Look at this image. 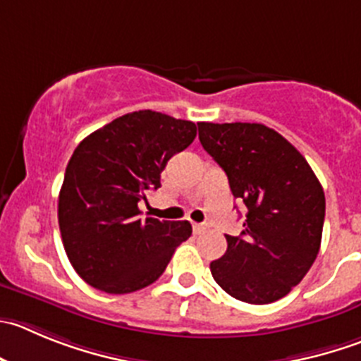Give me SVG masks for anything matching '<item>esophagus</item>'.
I'll return each mask as SVG.
<instances>
[{
  "instance_id": "obj_1",
  "label": "esophagus",
  "mask_w": 361,
  "mask_h": 361,
  "mask_svg": "<svg viewBox=\"0 0 361 361\" xmlns=\"http://www.w3.org/2000/svg\"><path fill=\"white\" fill-rule=\"evenodd\" d=\"M193 230H195V234H202V232L207 230V225H204V223H193Z\"/></svg>"
}]
</instances>
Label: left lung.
Wrapping results in <instances>:
<instances>
[{
	"label": "left lung",
	"mask_w": 361,
	"mask_h": 361,
	"mask_svg": "<svg viewBox=\"0 0 361 361\" xmlns=\"http://www.w3.org/2000/svg\"><path fill=\"white\" fill-rule=\"evenodd\" d=\"M198 138L248 209L241 235H225V255L211 262L212 278L245 303L287 296L321 248V183L296 147L264 123L198 122Z\"/></svg>",
	"instance_id": "left-lung-1"
}]
</instances>
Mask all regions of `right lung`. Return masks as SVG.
<instances>
[{
  "label": "right lung",
  "mask_w": 361,
  "mask_h": 361,
  "mask_svg": "<svg viewBox=\"0 0 361 361\" xmlns=\"http://www.w3.org/2000/svg\"><path fill=\"white\" fill-rule=\"evenodd\" d=\"M197 126L142 109L118 116L75 147L58 197L65 253L88 286L127 294L163 274L190 221L140 218V200L161 186L173 154L193 143Z\"/></svg>",
  "instance_id": "add662e5"
}]
</instances>
